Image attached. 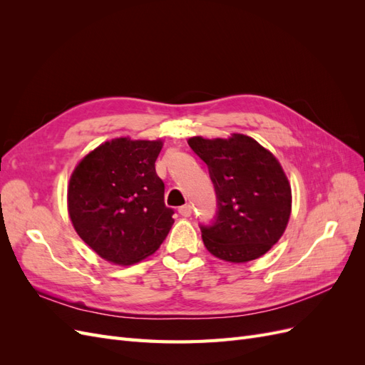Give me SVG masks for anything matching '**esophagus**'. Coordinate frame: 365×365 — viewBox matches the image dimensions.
<instances>
[{
  "instance_id": "esophagus-1",
  "label": "esophagus",
  "mask_w": 365,
  "mask_h": 365,
  "mask_svg": "<svg viewBox=\"0 0 365 365\" xmlns=\"http://www.w3.org/2000/svg\"><path fill=\"white\" fill-rule=\"evenodd\" d=\"M178 212H180V215H181V216H184V217H189V216L192 215V212H193V207H192L190 204H185V205H182V207H180V208H178Z\"/></svg>"
}]
</instances>
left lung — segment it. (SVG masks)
Instances as JSON below:
<instances>
[{"mask_svg":"<svg viewBox=\"0 0 365 365\" xmlns=\"http://www.w3.org/2000/svg\"><path fill=\"white\" fill-rule=\"evenodd\" d=\"M189 146L207 164L216 192V215L200 225L205 248L233 263L263 256L282 237L291 215V185L279 161L242 134L193 137Z\"/></svg>","mask_w":365,"mask_h":365,"instance_id":"left-lung-1","label":"left lung"}]
</instances>
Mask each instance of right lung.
I'll return each instance as SVG.
<instances>
[{"mask_svg": "<svg viewBox=\"0 0 365 365\" xmlns=\"http://www.w3.org/2000/svg\"><path fill=\"white\" fill-rule=\"evenodd\" d=\"M161 141L115 138L77 164L68 185L74 230L98 256L132 264L155 252L173 224L155 161Z\"/></svg>", "mask_w": 365, "mask_h": 365, "instance_id": "1", "label": "right lung"}]
</instances>
